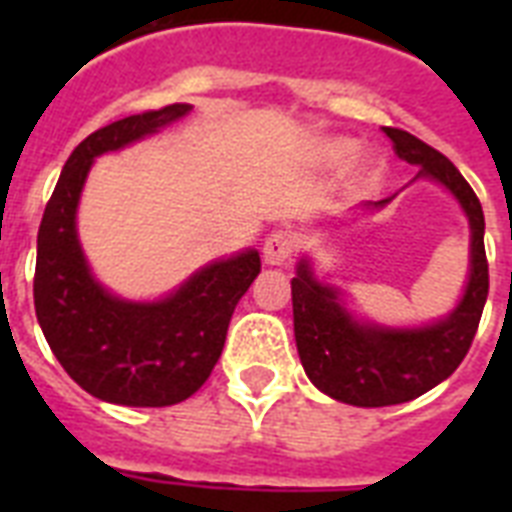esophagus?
<instances>
[{
	"label": "esophagus",
	"instance_id": "1",
	"mask_svg": "<svg viewBox=\"0 0 512 512\" xmlns=\"http://www.w3.org/2000/svg\"><path fill=\"white\" fill-rule=\"evenodd\" d=\"M295 233L292 231H273L268 239H265L263 257L268 265H284L295 252Z\"/></svg>",
	"mask_w": 512,
	"mask_h": 512
}]
</instances>
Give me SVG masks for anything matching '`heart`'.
I'll use <instances>...</instances> for the list:
<instances>
[{
  "label": "heart",
  "mask_w": 512,
  "mask_h": 512,
  "mask_svg": "<svg viewBox=\"0 0 512 512\" xmlns=\"http://www.w3.org/2000/svg\"><path fill=\"white\" fill-rule=\"evenodd\" d=\"M356 143L353 140H329V143H324V148H321V159L327 164H345L350 159V156L356 154ZM374 177H377V162L374 159H364V162L358 164L356 167V183L358 185H366L372 183Z\"/></svg>",
  "instance_id": "obj_1"
}]
</instances>
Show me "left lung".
Wrapping results in <instances>:
<instances>
[{"label": "left lung", "instance_id": "left-lung-1", "mask_svg": "<svg viewBox=\"0 0 512 512\" xmlns=\"http://www.w3.org/2000/svg\"><path fill=\"white\" fill-rule=\"evenodd\" d=\"M398 159L417 164V177H433L457 196L470 223V279L460 305L446 319L417 329L361 324L345 311L340 292L313 276L300 260L292 279L297 353L321 393L353 406L404 404L444 382L468 356L489 295L481 201L444 154L409 132L385 127ZM390 199L369 207H385Z\"/></svg>", "mask_w": 512, "mask_h": 512}]
</instances>
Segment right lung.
<instances>
[{
  "instance_id": "right-lung-1",
  "label": "right lung",
  "mask_w": 512,
  "mask_h": 512,
  "mask_svg": "<svg viewBox=\"0 0 512 512\" xmlns=\"http://www.w3.org/2000/svg\"><path fill=\"white\" fill-rule=\"evenodd\" d=\"M188 111V103H172L84 138L68 156L39 225V327L68 377L108 404L172 406L191 398L215 369L233 308L260 273V255L247 249L209 263L159 303H127L100 287L87 268L76 236V207L92 159L130 146Z\"/></svg>"
}]
</instances>
